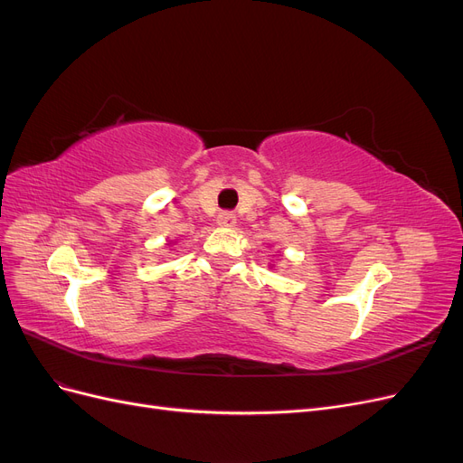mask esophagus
<instances>
[{"label":"esophagus","mask_w":463,"mask_h":463,"mask_svg":"<svg viewBox=\"0 0 463 463\" xmlns=\"http://www.w3.org/2000/svg\"><path fill=\"white\" fill-rule=\"evenodd\" d=\"M216 222H218V226H222V228H233L237 223V218L232 213H222Z\"/></svg>","instance_id":"34e87169"}]
</instances>
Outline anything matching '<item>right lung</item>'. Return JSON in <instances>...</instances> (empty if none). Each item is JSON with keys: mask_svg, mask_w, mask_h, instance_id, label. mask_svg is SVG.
<instances>
[{"mask_svg": "<svg viewBox=\"0 0 463 463\" xmlns=\"http://www.w3.org/2000/svg\"><path fill=\"white\" fill-rule=\"evenodd\" d=\"M167 245H170V243H167Z\"/></svg>", "mask_w": 463, "mask_h": 463, "instance_id": "1", "label": "right lung"}]
</instances>
